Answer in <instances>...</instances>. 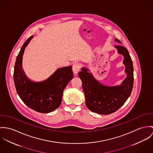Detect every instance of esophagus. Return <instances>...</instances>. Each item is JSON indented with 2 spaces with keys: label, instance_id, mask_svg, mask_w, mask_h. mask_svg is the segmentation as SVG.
<instances>
[{
  "label": "esophagus",
  "instance_id": "esophagus-1",
  "mask_svg": "<svg viewBox=\"0 0 153 153\" xmlns=\"http://www.w3.org/2000/svg\"><path fill=\"white\" fill-rule=\"evenodd\" d=\"M81 68V65L79 63H76L73 66V71L74 74H77Z\"/></svg>",
  "mask_w": 153,
  "mask_h": 153
}]
</instances>
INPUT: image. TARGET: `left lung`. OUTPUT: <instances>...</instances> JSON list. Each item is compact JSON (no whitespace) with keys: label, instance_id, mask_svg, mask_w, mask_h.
Here are the masks:
<instances>
[{"label":"left lung","instance_id":"left-lung-1","mask_svg":"<svg viewBox=\"0 0 153 153\" xmlns=\"http://www.w3.org/2000/svg\"><path fill=\"white\" fill-rule=\"evenodd\" d=\"M115 40L121 43L117 38ZM118 52L124 56L127 77L120 85L108 87L97 81L88 70L82 68L78 75L82 81L85 105L91 111L100 114H110L120 108L131 94L133 82V62L127 49L121 46H115Z\"/></svg>","mask_w":153,"mask_h":153}]
</instances>
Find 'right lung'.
Listing matches in <instances>:
<instances>
[{
	"label": "right lung",
	"mask_w": 153,
	"mask_h": 153,
	"mask_svg": "<svg viewBox=\"0 0 153 153\" xmlns=\"http://www.w3.org/2000/svg\"><path fill=\"white\" fill-rule=\"evenodd\" d=\"M33 36L27 39L17 55L13 79L18 95L29 107L39 113H48L57 108L63 90L73 77L72 67L59 68L46 80L35 83L26 77L22 68V56L26 46Z\"/></svg>",
	"instance_id": "obj_1"
}]
</instances>
